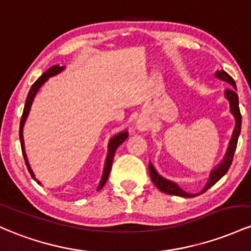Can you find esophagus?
<instances>
[{"mask_svg": "<svg viewBox=\"0 0 251 251\" xmlns=\"http://www.w3.org/2000/svg\"><path fill=\"white\" fill-rule=\"evenodd\" d=\"M136 126H137V129H139L140 131H145V130H147L149 126H148V123L146 122V121H143V120H137Z\"/></svg>", "mask_w": 251, "mask_h": 251, "instance_id": "obj_1", "label": "esophagus"}]
</instances>
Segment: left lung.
I'll use <instances>...</instances> for the list:
<instances>
[{
    "label": "left lung",
    "instance_id": "8db88e82",
    "mask_svg": "<svg viewBox=\"0 0 251 251\" xmlns=\"http://www.w3.org/2000/svg\"><path fill=\"white\" fill-rule=\"evenodd\" d=\"M215 75L218 79L226 81L229 83L232 88L226 89L224 91V96L227 100H229L230 104V112L232 114V116L235 117V129L232 131V136L230 139L229 146H227L226 149V153L223 157L219 165H217L210 173V178L207 180L206 185L205 187L202 188L199 193H187L185 192L182 188H180L178 186V184H176L174 181L172 180H168L166 178H163L162 176H160L157 173L155 167L151 165V162H149V174H151V181L154 182V185L159 188L160 191L163 193H167V194H172V196H178V197H182V198H192V197H197L199 194L204 193L205 191H207L211 186L216 184L219 179L223 178L227 171H229L230 166L232 163V159H233V154H235L236 147H237V141H238V136L241 134V126H242V116H241V111H239V106H238V96L236 94L237 89H236V84L235 80L227 75L224 70H217Z\"/></svg>",
    "mask_w": 251,
    "mask_h": 251
}]
</instances>
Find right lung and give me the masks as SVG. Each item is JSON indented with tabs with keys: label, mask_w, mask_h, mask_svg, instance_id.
Listing matches in <instances>:
<instances>
[{
	"label": "right lung",
	"mask_w": 251,
	"mask_h": 251,
	"mask_svg": "<svg viewBox=\"0 0 251 251\" xmlns=\"http://www.w3.org/2000/svg\"><path fill=\"white\" fill-rule=\"evenodd\" d=\"M64 70H65V66H59V65H54V66L50 67V69L47 70V71L45 72L44 75H40V77L38 78V80H36L35 83L33 84L32 88H30V90H29V92H28L26 104H25L24 112H22L21 122H20V142H21L22 155H24V157H25V162H26L28 172H29V174H30V176H32V178L34 179V180H36L35 174L33 173L32 168H30L29 162H28V157H27L26 151H25L24 126H25V123H26V121H27L28 115H29V111H30V108H32L33 100H34L35 96H36V94H38L39 90H40L41 86L44 85V84L50 79V77H53V75H57L58 73L63 72ZM126 137H128V131L123 130V131H121V133H118V134L115 135V136H112L111 139H110V141H109V143H108V154H106L105 162H104L103 174H102V178H100V185H98L97 191L102 190V187L104 186V185H105L106 180H108V178H109V174H110L111 165H112V161H114V156H115V153H116V149L120 147V146L122 145L123 142H125V141L126 140ZM36 182H38L39 185H41V182L39 181V180H36Z\"/></svg>",
	"instance_id": "1"
}]
</instances>
